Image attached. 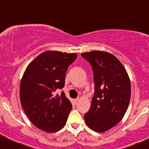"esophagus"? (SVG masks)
Returning <instances> with one entry per match:
<instances>
[{"label": "esophagus", "mask_w": 149, "mask_h": 149, "mask_svg": "<svg viewBox=\"0 0 149 149\" xmlns=\"http://www.w3.org/2000/svg\"><path fill=\"white\" fill-rule=\"evenodd\" d=\"M79 101V99L78 98H76V99H73L72 100V103H74V104H76L77 102V101Z\"/></svg>", "instance_id": "1"}]
</instances>
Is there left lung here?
I'll use <instances>...</instances> for the list:
<instances>
[{"label": "left lung", "instance_id": "left-lung-1", "mask_svg": "<svg viewBox=\"0 0 149 149\" xmlns=\"http://www.w3.org/2000/svg\"><path fill=\"white\" fill-rule=\"evenodd\" d=\"M93 71L95 93L84 115L88 127L97 132L108 131L119 123L131 98V81L125 68L114 55L101 51L81 54Z\"/></svg>", "mask_w": 149, "mask_h": 149}]
</instances>
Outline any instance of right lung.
<instances>
[{"instance_id": "right-lung-1", "label": "right lung", "mask_w": 149, "mask_h": 149, "mask_svg": "<svg viewBox=\"0 0 149 149\" xmlns=\"http://www.w3.org/2000/svg\"><path fill=\"white\" fill-rule=\"evenodd\" d=\"M76 54L47 51L27 65L20 84V101L26 115L38 128L60 131L66 123L72 105L65 93L54 95L65 85V73Z\"/></svg>"}]
</instances>
